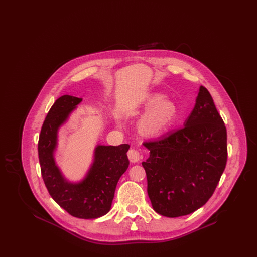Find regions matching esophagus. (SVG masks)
Segmentation results:
<instances>
[{
    "instance_id": "esophagus-1",
    "label": "esophagus",
    "mask_w": 257,
    "mask_h": 257,
    "mask_svg": "<svg viewBox=\"0 0 257 257\" xmlns=\"http://www.w3.org/2000/svg\"><path fill=\"white\" fill-rule=\"evenodd\" d=\"M127 155H128V158L130 160V162H132V163H137V162H139L140 159H141L140 151L138 149H135V148H131L128 151Z\"/></svg>"
}]
</instances>
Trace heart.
I'll list each match as a JSON object with an SVG mask.
<instances>
[{
    "label": "heart",
    "instance_id": "heart-1",
    "mask_svg": "<svg viewBox=\"0 0 257 257\" xmlns=\"http://www.w3.org/2000/svg\"><path fill=\"white\" fill-rule=\"evenodd\" d=\"M147 113L141 121V129L147 135L162 133L171 126L177 114V107L163 93H154L147 99Z\"/></svg>",
    "mask_w": 257,
    "mask_h": 257
}]
</instances>
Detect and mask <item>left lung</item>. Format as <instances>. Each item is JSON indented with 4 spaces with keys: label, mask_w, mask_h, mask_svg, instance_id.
I'll list each match as a JSON object with an SVG mask.
<instances>
[{
    "label": "left lung",
    "mask_w": 257,
    "mask_h": 257,
    "mask_svg": "<svg viewBox=\"0 0 257 257\" xmlns=\"http://www.w3.org/2000/svg\"><path fill=\"white\" fill-rule=\"evenodd\" d=\"M183 128L156 141L143 162L153 209L176 218L203 206L214 194L227 161V134L207 88L199 87L196 105Z\"/></svg>",
    "instance_id": "obj_1"
}]
</instances>
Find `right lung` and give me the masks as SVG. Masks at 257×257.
I'll list each match as a JSON object with an SVG mask.
<instances>
[{
	"instance_id": "right-lung-1",
	"label": "right lung",
	"mask_w": 257,
	"mask_h": 257,
	"mask_svg": "<svg viewBox=\"0 0 257 257\" xmlns=\"http://www.w3.org/2000/svg\"><path fill=\"white\" fill-rule=\"evenodd\" d=\"M82 98L63 95L56 100L41 127L38 140V158L43 181L53 199L79 219H97L110 211L116 184L128 169L127 144L118 147L98 146L94 161L86 178L69 183L62 176L54 159L58 130Z\"/></svg>"
}]
</instances>
